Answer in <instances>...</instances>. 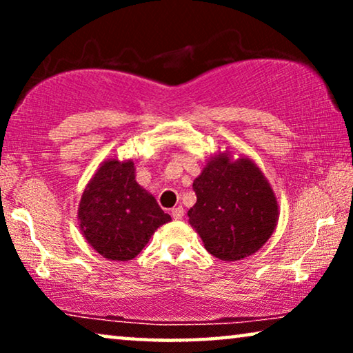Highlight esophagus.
Instances as JSON below:
<instances>
[{"instance_id": "obj_1", "label": "esophagus", "mask_w": 353, "mask_h": 353, "mask_svg": "<svg viewBox=\"0 0 353 353\" xmlns=\"http://www.w3.org/2000/svg\"><path fill=\"white\" fill-rule=\"evenodd\" d=\"M172 216L175 220H181L183 216H185V209H183L181 205H178V207H175V209H172Z\"/></svg>"}]
</instances>
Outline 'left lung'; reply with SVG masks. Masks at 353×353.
<instances>
[{
	"mask_svg": "<svg viewBox=\"0 0 353 353\" xmlns=\"http://www.w3.org/2000/svg\"><path fill=\"white\" fill-rule=\"evenodd\" d=\"M196 204L190 225L207 252L225 262L245 259L272 238L279 205L267 176L248 156L214 152L192 183Z\"/></svg>",
	"mask_w": 353,
	"mask_h": 353,
	"instance_id": "8db88e82",
	"label": "left lung"
}]
</instances>
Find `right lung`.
<instances>
[{"instance_id": "1", "label": "right lung", "mask_w": 353, "mask_h": 353, "mask_svg": "<svg viewBox=\"0 0 353 353\" xmlns=\"http://www.w3.org/2000/svg\"><path fill=\"white\" fill-rule=\"evenodd\" d=\"M134 170L132 159H105L86 183L79 204L80 231L86 243L115 262L137 257L154 231L172 220L156 197L138 185Z\"/></svg>"}]
</instances>
